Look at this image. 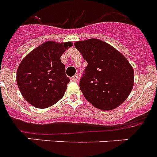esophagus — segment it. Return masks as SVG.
Segmentation results:
<instances>
[{"label":"esophagus","instance_id":"esophagus-1","mask_svg":"<svg viewBox=\"0 0 157 157\" xmlns=\"http://www.w3.org/2000/svg\"><path fill=\"white\" fill-rule=\"evenodd\" d=\"M78 78H79L78 75L76 74V75H75V76H72V77H71V81H74V82H76V81H78Z\"/></svg>","mask_w":157,"mask_h":157}]
</instances>
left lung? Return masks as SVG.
<instances>
[{
  "mask_svg": "<svg viewBox=\"0 0 157 157\" xmlns=\"http://www.w3.org/2000/svg\"><path fill=\"white\" fill-rule=\"evenodd\" d=\"M87 61L80 89L85 99L101 110H111L128 98L134 85L129 61L109 43L90 39L74 43Z\"/></svg>",
  "mask_w": 157,
  "mask_h": 157,
  "instance_id": "obj_1",
  "label": "left lung"
}]
</instances>
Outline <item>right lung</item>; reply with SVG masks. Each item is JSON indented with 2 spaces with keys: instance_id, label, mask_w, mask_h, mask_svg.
Instances as JSON below:
<instances>
[{
  "instance_id": "1",
  "label": "right lung",
  "mask_w": 157,
  "mask_h": 157,
  "mask_svg": "<svg viewBox=\"0 0 157 157\" xmlns=\"http://www.w3.org/2000/svg\"><path fill=\"white\" fill-rule=\"evenodd\" d=\"M72 42L47 41L29 52L17 70V84L26 101L36 108H48L63 97L70 80L61 56Z\"/></svg>"
}]
</instances>
